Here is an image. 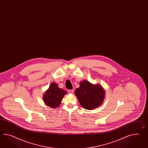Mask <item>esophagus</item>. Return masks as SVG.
<instances>
[{
  "mask_svg": "<svg viewBox=\"0 0 148 148\" xmlns=\"http://www.w3.org/2000/svg\"><path fill=\"white\" fill-rule=\"evenodd\" d=\"M68 92H69V94H73V92H74V90H73V89L69 90H68Z\"/></svg>",
  "mask_w": 148,
  "mask_h": 148,
  "instance_id": "obj_1",
  "label": "esophagus"
}]
</instances>
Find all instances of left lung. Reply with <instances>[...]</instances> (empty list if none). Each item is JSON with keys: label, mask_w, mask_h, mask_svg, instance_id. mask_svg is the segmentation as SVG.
<instances>
[{"label": "left lung", "mask_w": 148, "mask_h": 148, "mask_svg": "<svg viewBox=\"0 0 148 148\" xmlns=\"http://www.w3.org/2000/svg\"><path fill=\"white\" fill-rule=\"evenodd\" d=\"M75 94L83 108L92 110L98 107L104 100L105 92L100 84H93L86 80L80 82Z\"/></svg>", "instance_id": "1"}]
</instances>
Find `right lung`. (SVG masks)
I'll list each match as a JSON object with an SVG mask.
<instances>
[{
  "instance_id": "1",
  "label": "right lung",
  "mask_w": 148,
  "mask_h": 148,
  "mask_svg": "<svg viewBox=\"0 0 148 148\" xmlns=\"http://www.w3.org/2000/svg\"><path fill=\"white\" fill-rule=\"evenodd\" d=\"M67 92L64 89L59 88L56 83H52L43 96L45 103L52 108L59 107Z\"/></svg>"
}]
</instances>
